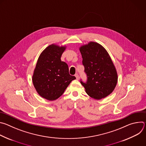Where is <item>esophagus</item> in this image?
I'll use <instances>...</instances> for the list:
<instances>
[{
	"label": "esophagus",
	"mask_w": 146,
	"mask_h": 146,
	"mask_svg": "<svg viewBox=\"0 0 146 146\" xmlns=\"http://www.w3.org/2000/svg\"><path fill=\"white\" fill-rule=\"evenodd\" d=\"M75 77H76V79H77V80H78V78H79V76H78V74L77 73L75 74Z\"/></svg>",
	"instance_id": "1"
}]
</instances>
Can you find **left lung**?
I'll list each match as a JSON object with an SVG mask.
<instances>
[{"label": "left lung", "mask_w": 146, "mask_h": 146, "mask_svg": "<svg viewBox=\"0 0 146 146\" xmlns=\"http://www.w3.org/2000/svg\"><path fill=\"white\" fill-rule=\"evenodd\" d=\"M87 80H80L87 94L96 99L110 95L117 83V73L107 51L100 44L90 42L80 48Z\"/></svg>", "instance_id": "obj_1"}]
</instances>
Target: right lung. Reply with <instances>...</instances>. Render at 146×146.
Listing matches in <instances>:
<instances>
[{
    "label": "right lung",
    "instance_id": "obj_1",
    "mask_svg": "<svg viewBox=\"0 0 146 146\" xmlns=\"http://www.w3.org/2000/svg\"><path fill=\"white\" fill-rule=\"evenodd\" d=\"M65 47L51 44L40 54L32 77L37 93L48 100L59 98L76 77L70 75L68 65L61 61Z\"/></svg>",
    "mask_w": 146,
    "mask_h": 146
}]
</instances>
